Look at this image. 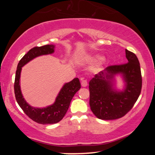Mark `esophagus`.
I'll return each mask as SVG.
<instances>
[{
	"instance_id": "1",
	"label": "esophagus",
	"mask_w": 155,
	"mask_h": 155,
	"mask_svg": "<svg viewBox=\"0 0 155 155\" xmlns=\"http://www.w3.org/2000/svg\"><path fill=\"white\" fill-rule=\"evenodd\" d=\"M81 85H82L83 87H86V86L87 85V80H85V79L81 80Z\"/></svg>"
}]
</instances>
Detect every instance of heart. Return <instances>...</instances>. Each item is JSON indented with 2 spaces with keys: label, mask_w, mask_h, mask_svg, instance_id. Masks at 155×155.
<instances>
[{
  "label": "heart",
  "mask_w": 155,
  "mask_h": 155,
  "mask_svg": "<svg viewBox=\"0 0 155 155\" xmlns=\"http://www.w3.org/2000/svg\"><path fill=\"white\" fill-rule=\"evenodd\" d=\"M101 59V57H96L95 58H94V59H95V60H98V59Z\"/></svg>",
  "instance_id": "heart-1"
}]
</instances>
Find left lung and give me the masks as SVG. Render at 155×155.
Wrapping results in <instances>:
<instances>
[{"instance_id":"8db88e82","label":"left lung","mask_w":155,"mask_h":155,"mask_svg":"<svg viewBox=\"0 0 155 155\" xmlns=\"http://www.w3.org/2000/svg\"><path fill=\"white\" fill-rule=\"evenodd\" d=\"M126 57L127 63L109 65L89 83L91 110L99 119L111 120L124 116L140 95L142 77L140 62L135 54L127 49ZM118 73L123 74L126 83L125 90L120 93L115 91L110 83Z\"/></svg>"}]
</instances>
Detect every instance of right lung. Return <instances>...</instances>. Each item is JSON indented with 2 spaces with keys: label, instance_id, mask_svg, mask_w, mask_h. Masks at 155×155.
Segmentation results:
<instances>
[{
  "label": "right lung",
  "instance_id": "right-lung-1",
  "mask_svg": "<svg viewBox=\"0 0 155 155\" xmlns=\"http://www.w3.org/2000/svg\"><path fill=\"white\" fill-rule=\"evenodd\" d=\"M54 45L48 44L42 46H35L31 48L20 60L15 72L14 93L17 103L28 117L34 122L41 124H55L61 121L69 108L73 96L81 88V83L78 78H75L70 82L65 83L57 96L54 103L46 108H33L25 101L21 93L20 85L22 67L36 57L52 53L54 52Z\"/></svg>",
  "mask_w": 155,
  "mask_h": 155
}]
</instances>
